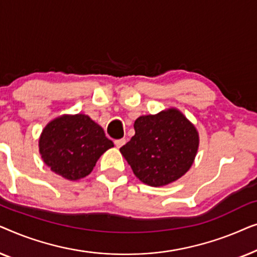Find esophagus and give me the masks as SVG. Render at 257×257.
Listing matches in <instances>:
<instances>
[{"mask_svg": "<svg viewBox=\"0 0 257 257\" xmlns=\"http://www.w3.org/2000/svg\"><path fill=\"white\" fill-rule=\"evenodd\" d=\"M126 143V140L125 139H117V140H114V145L118 147V149H120V147L124 145V144Z\"/></svg>", "mask_w": 257, "mask_h": 257, "instance_id": "esophagus-1", "label": "esophagus"}]
</instances>
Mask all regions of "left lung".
<instances>
[{"label":"left lung","instance_id":"left-lung-1","mask_svg":"<svg viewBox=\"0 0 257 257\" xmlns=\"http://www.w3.org/2000/svg\"><path fill=\"white\" fill-rule=\"evenodd\" d=\"M135 131L120 152L144 184L168 185L192 166L199 136L181 112L171 108L156 115H142L135 121Z\"/></svg>","mask_w":257,"mask_h":257}]
</instances>
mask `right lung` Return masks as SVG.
Segmentation results:
<instances>
[{"label":"right lung","instance_id":"right-lung-1","mask_svg":"<svg viewBox=\"0 0 257 257\" xmlns=\"http://www.w3.org/2000/svg\"><path fill=\"white\" fill-rule=\"evenodd\" d=\"M112 146L104 130L85 114L55 119L45 126L40 138L44 163L68 180L90 174L99 157Z\"/></svg>","mask_w":257,"mask_h":257}]
</instances>
